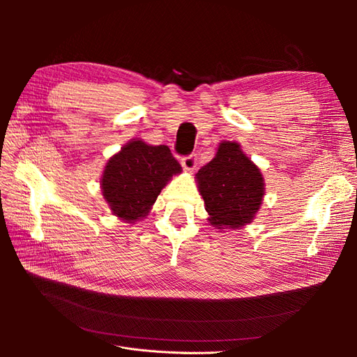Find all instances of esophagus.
I'll return each instance as SVG.
<instances>
[{
    "instance_id": "34e87169",
    "label": "esophagus",
    "mask_w": 357,
    "mask_h": 357,
    "mask_svg": "<svg viewBox=\"0 0 357 357\" xmlns=\"http://www.w3.org/2000/svg\"><path fill=\"white\" fill-rule=\"evenodd\" d=\"M197 162H198V156L195 153H192V155H188V156H183L181 160H180V164L185 169L192 171V169H195Z\"/></svg>"
}]
</instances>
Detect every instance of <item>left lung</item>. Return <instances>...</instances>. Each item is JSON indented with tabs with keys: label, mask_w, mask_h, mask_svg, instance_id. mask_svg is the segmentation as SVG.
I'll use <instances>...</instances> for the list:
<instances>
[{
	"label": "left lung",
	"mask_w": 357,
	"mask_h": 357,
	"mask_svg": "<svg viewBox=\"0 0 357 357\" xmlns=\"http://www.w3.org/2000/svg\"><path fill=\"white\" fill-rule=\"evenodd\" d=\"M198 190L218 228H240L250 223L265 195L264 177L235 142L219 144L218 153L197 174Z\"/></svg>",
	"instance_id": "1"
}]
</instances>
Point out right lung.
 I'll return each mask as SVG.
<instances>
[{
	"mask_svg": "<svg viewBox=\"0 0 357 357\" xmlns=\"http://www.w3.org/2000/svg\"><path fill=\"white\" fill-rule=\"evenodd\" d=\"M181 172L168 146L131 139L107 162L101 177L102 197L119 219H144L167 183Z\"/></svg>",
	"mask_w": 357,
	"mask_h": 357,
	"instance_id": "obj_1",
	"label": "right lung"
}]
</instances>
